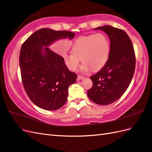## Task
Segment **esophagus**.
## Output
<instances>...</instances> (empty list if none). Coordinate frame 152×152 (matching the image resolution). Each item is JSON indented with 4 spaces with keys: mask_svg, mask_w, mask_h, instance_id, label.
Wrapping results in <instances>:
<instances>
[{
    "mask_svg": "<svg viewBox=\"0 0 152 152\" xmlns=\"http://www.w3.org/2000/svg\"><path fill=\"white\" fill-rule=\"evenodd\" d=\"M84 77L83 76H81V75H78L77 76V81H79V80H81L84 79Z\"/></svg>",
    "mask_w": 152,
    "mask_h": 152,
    "instance_id": "esophagus-1",
    "label": "esophagus"
}]
</instances>
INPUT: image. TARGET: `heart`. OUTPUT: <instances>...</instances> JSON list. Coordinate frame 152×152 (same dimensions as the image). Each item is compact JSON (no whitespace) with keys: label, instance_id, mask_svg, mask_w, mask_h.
Masks as SVG:
<instances>
[{"label":"heart","instance_id":"b5f03b06","mask_svg":"<svg viewBox=\"0 0 152 152\" xmlns=\"http://www.w3.org/2000/svg\"><path fill=\"white\" fill-rule=\"evenodd\" d=\"M72 53L62 55L63 61L70 71H75L80 60L83 62L82 72L98 70L107 63L110 51V44L107 37L99 33L77 39L73 43Z\"/></svg>","mask_w":152,"mask_h":152}]
</instances>
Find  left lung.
Wrapping results in <instances>:
<instances>
[{"label":"left lung","instance_id":"left-lung-1","mask_svg":"<svg viewBox=\"0 0 152 152\" xmlns=\"http://www.w3.org/2000/svg\"><path fill=\"white\" fill-rule=\"evenodd\" d=\"M94 30H103L108 35L110 51L105 65L90 77L93 86L87 96L96 104L107 105L120 98L129 86L135 70V53L125 31L110 25Z\"/></svg>","mask_w":152,"mask_h":152}]
</instances>
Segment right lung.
<instances>
[{"mask_svg":"<svg viewBox=\"0 0 152 152\" xmlns=\"http://www.w3.org/2000/svg\"><path fill=\"white\" fill-rule=\"evenodd\" d=\"M68 31L41 28L23 44L20 66L24 89L30 100L45 110H56L67 100L68 87L74 84L77 74L67 68L63 57L48 47L59 39H72Z\"/></svg>","mask_w":152,"mask_h":152,"instance_id":"right-lung-1","label":"right lung"}]
</instances>
